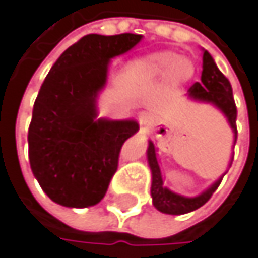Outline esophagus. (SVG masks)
I'll return each mask as SVG.
<instances>
[{"mask_svg": "<svg viewBox=\"0 0 258 258\" xmlns=\"http://www.w3.org/2000/svg\"><path fill=\"white\" fill-rule=\"evenodd\" d=\"M154 115L152 113H149V112H145V113H142L140 115V118H139V121H140V124L142 125H151L152 122H154Z\"/></svg>", "mask_w": 258, "mask_h": 258, "instance_id": "34e87169", "label": "esophagus"}]
</instances>
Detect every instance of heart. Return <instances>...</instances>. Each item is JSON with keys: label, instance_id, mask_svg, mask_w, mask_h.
I'll use <instances>...</instances> for the list:
<instances>
[{"label": "heart", "instance_id": "b5f03b06", "mask_svg": "<svg viewBox=\"0 0 258 258\" xmlns=\"http://www.w3.org/2000/svg\"><path fill=\"white\" fill-rule=\"evenodd\" d=\"M137 69L139 79L143 82H155L169 76L173 85H180L194 76V64L172 52L152 53L139 61Z\"/></svg>", "mask_w": 258, "mask_h": 258}]
</instances>
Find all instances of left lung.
<instances>
[{
	"label": "left lung",
	"instance_id": "left-lung-1",
	"mask_svg": "<svg viewBox=\"0 0 258 258\" xmlns=\"http://www.w3.org/2000/svg\"><path fill=\"white\" fill-rule=\"evenodd\" d=\"M188 97L199 100V101L212 103L215 107H218L226 115V118L232 127L233 133H234V143H236V139H237V128H236L237 110H236V104H234V98H233L232 85H230L229 79L220 72V69L217 67L214 58L211 56V53L208 50L203 52L202 79H200V82H196L188 89ZM148 163H149V167L152 172V185H151L152 203L160 212L169 214V215L188 214V212L196 211L200 206H203L212 197L215 189L220 186L223 176L226 175L224 173L220 179L215 183H212L200 196L183 197V196H179V194H176V192H173L164 186L161 170H160L157 155H155V148H154L152 142H149V146H148Z\"/></svg>",
	"mask_w": 258,
	"mask_h": 258
}]
</instances>
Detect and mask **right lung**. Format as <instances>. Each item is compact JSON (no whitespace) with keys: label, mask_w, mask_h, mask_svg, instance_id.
<instances>
[{"label":"right lung","mask_w":258,"mask_h":258,"mask_svg":"<svg viewBox=\"0 0 258 258\" xmlns=\"http://www.w3.org/2000/svg\"><path fill=\"white\" fill-rule=\"evenodd\" d=\"M140 34H88L70 46L46 76L28 130L29 164L43 191L67 208L97 205L113 178L136 121L97 118V95L112 58L133 49Z\"/></svg>","instance_id":"obj_1"}]
</instances>
